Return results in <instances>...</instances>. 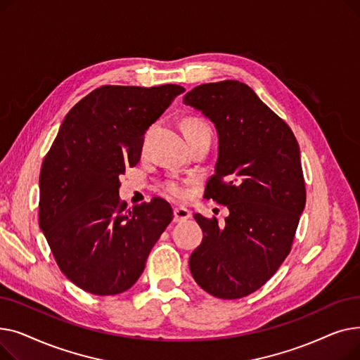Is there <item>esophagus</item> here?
<instances>
[{"label": "esophagus", "mask_w": 360, "mask_h": 360, "mask_svg": "<svg viewBox=\"0 0 360 360\" xmlns=\"http://www.w3.org/2000/svg\"><path fill=\"white\" fill-rule=\"evenodd\" d=\"M191 216H193L191 212L185 209V207H175V209H174V221H176V223L185 221V220L190 219Z\"/></svg>", "instance_id": "34e87169"}]
</instances>
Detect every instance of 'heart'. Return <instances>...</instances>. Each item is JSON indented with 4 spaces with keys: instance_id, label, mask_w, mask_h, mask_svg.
I'll return each instance as SVG.
<instances>
[{
    "instance_id": "1",
    "label": "heart",
    "mask_w": 360,
    "mask_h": 360,
    "mask_svg": "<svg viewBox=\"0 0 360 360\" xmlns=\"http://www.w3.org/2000/svg\"><path fill=\"white\" fill-rule=\"evenodd\" d=\"M182 127H184L185 136H193V134H197V132H201V131H210L209 124H207L202 120H198V118H188L184 122ZM166 191L169 194L175 195V197H181L184 194L182 186L178 182H175V181H170V182L166 184Z\"/></svg>"
}]
</instances>
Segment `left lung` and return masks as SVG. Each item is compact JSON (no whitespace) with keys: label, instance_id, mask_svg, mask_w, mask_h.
Returning <instances> with one entry per match:
<instances>
[{"label":"left lung","instance_id":"1","mask_svg":"<svg viewBox=\"0 0 360 360\" xmlns=\"http://www.w3.org/2000/svg\"><path fill=\"white\" fill-rule=\"evenodd\" d=\"M184 103L216 127L217 162L204 195L229 209L224 226L194 214L202 240L190 257L191 274L216 297L248 296L290 252L305 209L299 144L289 125L245 83L200 84Z\"/></svg>","mask_w":360,"mask_h":360}]
</instances>
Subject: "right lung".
<instances>
[{
	"label": "right lung",
	"instance_id": "right-lung-1",
	"mask_svg": "<svg viewBox=\"0 0 360 360\" xmlns=\"http://www.w3.org/2000/svg\"><path fill=\"white\" fill-rule=\"evenodd\" d=\"M185 89L103 86L64 118L44 159L39 226L61 271L80 289L99 295L128 290L172 221L162 198L120 201V176L140 160L144 134Z\"/></svg>",
	"mask_w": 360,
	"mask_h": 360
}]
</instances>
